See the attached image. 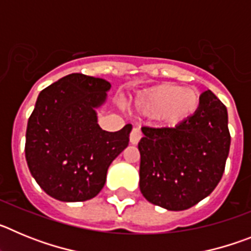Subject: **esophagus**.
I'll list each match as a JSON object with an SVG mask.
<instances>
[{"mask_svg": "<svg viewBox=\"0 0 251 251\" xmlns=\"http://www.w3.org/2000/svg\"><path fill=\"white\" fill-rule=\"evenodd\" d=\"M141 138H142L141 130H139L138 128H133L129 136L130 143H132V145H138V142Z\"/></svg>", "mask_w": 251, "mask_h": 251, "instance_id": "obj_1", "label": "esophagus"}]
</instances>
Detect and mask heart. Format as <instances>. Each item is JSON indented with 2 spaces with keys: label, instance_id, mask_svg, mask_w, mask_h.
Here are the masks:
<instances>
[{
  "label": "heart",
  "instance_id": "obj_1",
  "mask_svg": "<svg viewBox=\"0 0 251 251\" xmlns=\"http://www.w3.org/2000/svg\"><path fill=\"white\" fill-rule=\"evenodd\" d=\"M133 109L167 126H178L192 118L201 108V94L196 88L177 84H159L142 90L133 98Z\"/></svg>",
  "mask_w": 251,
  "mask_h": 251
}]
</instances>
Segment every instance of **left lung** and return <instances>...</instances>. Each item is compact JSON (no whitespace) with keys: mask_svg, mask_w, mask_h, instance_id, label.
Listing matches in <instances>:
<instances>
[{"mask_svg":"<svg viewBox=\"0 0 251 251\" xmlns=\"http://www.w3.org/2000/svg\"><path fill=\"white\" fill-rule=\"evenodd\" d=\"M139 188L146 200L171 211L200 202L220 182L229 156L227 110L211 90L201 108L174 128H142Z\"/></svg>","mask_w":251,"mask_h":251,"instance_id":"1","label":"left lung"}]
</instances>
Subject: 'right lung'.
<instances>
[{
    "mask_svg": "<svg viewBox=\"0 0 251 251\" xmlns=\"http://www.w3.org/2000/svg\"><path fill=\"white\" fill-rule=\"evenodd\" d=\"M110 83L70 74L40 93L26 130L28 170L49 196L64 202L95 197L110 163L127 148L132 126L106 132L97 109L104 105Z\"/></svg>",
    "mask_w": 251,
    "mask_h": 251,
    "instance_id": "obj_1",
    "label": "right lung"
}]
</instances>
